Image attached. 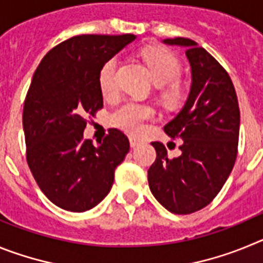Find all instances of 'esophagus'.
Returning a JSON list of instances; mask_svg holds the SVG:
<instances>
[{"label": "esophagus", "mask_w": 263, "mask_h": 263, "mask_svg": "<svg viewBox=\"0 0 263 263\" xmlns=\"http://www.w3.org/2000/svg\"><path fill=\"white\" fill-rule=\"evenodd\" d=\"M129 142L132 147H136V146H138L142 141H141V138H138V137L136 136H129Z\"/></svg>", "instance_id": "esophagus-1"}]
</instances>
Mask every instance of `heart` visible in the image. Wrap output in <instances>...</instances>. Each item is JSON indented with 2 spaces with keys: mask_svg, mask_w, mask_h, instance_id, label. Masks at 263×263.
<instances>
[{
  "mask_svg": "<svg viewBox=\"0 0 263 263\" xmlns=\"http://www.w3.org/2000/svg\"><path fill=\"white\" fill-rule=\"evenodd\" d=\"M141 57L147 64L150 73L158 85L171 84L167 95L175 96L178 93V85L174 81L179 79L182 73V64L175 53L159 46H148L141 51ZM117 69L118 58L111 57L104 62L99 71L100 92L105 99H113L117 95ZM155 116V110L147 104L127 101L118 106L110 115V124L118 129L136 134L142 130L143 124L147 120H152Z\"/></svg>",
  "mask_w": 263,
  "mask_h": 263,
  "instance_id": "b5f03b06",
  "label": "heart"
}]
</instances>
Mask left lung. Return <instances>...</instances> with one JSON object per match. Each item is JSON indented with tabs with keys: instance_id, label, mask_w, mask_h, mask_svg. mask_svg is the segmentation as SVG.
Segmentation results:
<instances>
[{
	"instance_id": "1",
	"label": "left lung",
	"mask_w": 263,
	"mask_h": 263,
	"mask_svg": "<svg viewBox=\"0 0 263 263\" xmlns=\"http://www.w3.org/2000/svg\"><path fill=\"white\" fill-rule=\"evenodd\" d=\"M185 47L192 84L184 106L164 132L182 138V154L168 158L163 143L152 142L157 159L147 171L150 191L170 212L188 215L206 206L233 170L240 134L236 89L224 67L188 38L164 39Z\"/></svg>"
}]
</instances>
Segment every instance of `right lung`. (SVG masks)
Wrapping results in <instances>:
<instances>
[{"label": "right lung", "mask_w": 263, "mask_h": 263, "mask_svg": "<svg viewBox=\"0 0 263 263\" xmlns=\"http://www.w3.org/2000/svg\"><path fill=\"white\" fill-rule=\"evenodd\" d=\"M134 39L133 34L72 36L48 51L32 76L22 116L27 164L42 192L62 210L96 206L129 152L121 130H109L99 146L83 132L88 116L103 108L100 68Z\"/></svg>", "instance_id": "1"}]
</instances>
